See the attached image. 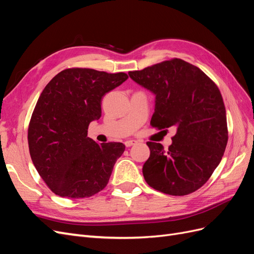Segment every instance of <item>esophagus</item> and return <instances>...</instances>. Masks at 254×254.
<instances>
[{
    "label": "esophagus",
    "mask_w": 254,
    "mask_h": 254,
    "mask_svg": "<svg viewBox=\"0 0 254 254\" xmlns=\"http://www.w3.org/2000/svg\"><path fill=\"white\" fill-rule=\"evenodd\" d=\"M136 143L137 142L135 140H127V141H125V146H126V147H130V146L135 145Z\"/></svg>",
    "instance_id": "esophagus-1"
}]
</instances>
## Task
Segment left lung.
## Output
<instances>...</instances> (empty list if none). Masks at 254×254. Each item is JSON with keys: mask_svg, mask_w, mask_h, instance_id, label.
Instances as JSON below:
<instances>
[{"mask_svg": "<svg viewBox=\"0 0 254 254\" xmlns=\"http://www.w3.org/2000/svg\"><path fill=\"white\" fill-rule=\"evenodd\" d=\"M128 75L156 96L151 126L176 128L167 149L147 142L150 156L143 165L145 181L168 195L193 193L209 180L227 146L220 91L200 68L177 58Z\"/></svg>", "mask_w": 254, "mask_h": 254, "instance_id": "obj_1", "label": "left lung"}]
</instances>
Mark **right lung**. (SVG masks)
I'll use <instances>...</instances> for the list:
<instances>
[{
    "mask_svg": "<svg viewBox=\"0 0 254 254\" xmlns=\"http://www.w3.org/2000/svg\"><path fill=\"white\" fill-rule=\"evenodd\" d=\"M128 76L92 68H66L38 99L28 127V147L41 178L56 195L91 197L109 181L125 145L98 144L88 137L91 122L102 117L103 96Z\"/></svg>",
    "mask_w": 254,
    "mask_h": 254,
    "instance_id": "1",
    "label": "right lung"
}]
</instances>
